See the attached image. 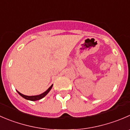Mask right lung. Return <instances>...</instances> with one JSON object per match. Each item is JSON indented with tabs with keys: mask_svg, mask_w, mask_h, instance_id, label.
Instances as JSON below:
<instances>
[{
	"mask_svg": "<svg viewBox=\"0 0 130 130\" xmlns=\"http://www.w3.org/2000/svg\"><path fill=\"white\" fill-rule=\"evenodd\" d=\"M53 85V84H52V85H51V86H50V88H49L48 89H47V90L46 91L44 92V93H42V94H39V95L27 96V95H25V94H21V93H20V92H19L18 91H17V92H18V94H20V96H22L23 98H24V99H26V100H30V101H36V100H41V99H43L44 97L45 96H46V94H47V93H48L50 91V90H51V88H52Z\"/></svg>",
	"mask_w": 130,
	"mask_h": 130,
	"instance_id": "obj_1",
	"label": "right lung"
}]
</instances>
